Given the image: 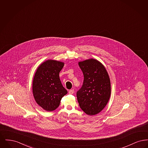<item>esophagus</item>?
<instances>
[{
	"mask_svg": "<svg viewBox=\"0 0 148 148\" xmlns=\"http://www.w3.org/2000/svg\"><path fill=\"white\" fill-rule=\"evenodd\" d=\"M74 89H71V90H70L69 91V94H73L74 93Z\"/></svg>",
	"mask_w": 148,
	"mask_h": 148,
	"instance_id": "1",
	"label": "esophagus"
}]
</instances>
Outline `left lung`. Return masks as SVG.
Segmentation results:
<instances>
[{
    "mask_svg": "<svg viewBox=\"0 0 148 148\" xmlns=\"http://www.w3.org/2000/svg\"><path fill=\"white\" fill-rule=\"evenodd\" d=\"M84 75L83 84L77 92L82 110L89 115L100 112L107 104L111 94L110 80L104 65L90 59L79 62Z\"/></svg>",
    "mask_w": 148,
    "mask_h": 148,
    "instance_id": "8db88e82",
    "label": "left lung"
}]
</instances>
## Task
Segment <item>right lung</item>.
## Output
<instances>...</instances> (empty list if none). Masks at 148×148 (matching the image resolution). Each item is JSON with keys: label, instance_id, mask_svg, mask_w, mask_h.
<instances>
[{"label": "right lung", "instance_id": "1", "mask_svg": "<svg viewBox=\"0 0 148 148\" xmlns=\"http://www.w3.org/2000/svg\"><path fill=\"white\" fill-rule=\"evenodd\" d=\"M64 64L48 60L37 69L33 82V92L36 102L44 110L51 112L59 106L67 90L59 78Z\"/></svg>", "mask_w": 148, "mask_h": 148}]
</instances>
